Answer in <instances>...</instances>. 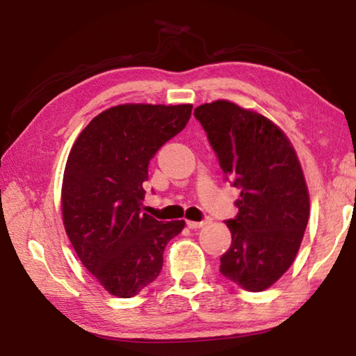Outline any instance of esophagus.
Instances as JSON below:
<instances>
[{
  "label": "esophagus",
  "instance_id": "34e87169",
  "mask_svg": "<svg viewBox=\"0 0 356 356\" xmlns=\"http://www.w3.org/2000/svg\"><path fill=\"white\" fill-rule=\"evenodd\" d=\"M204 225H207V220L206 221H186V226H188L190 229H200Z\"/></svg>",
  "mask_w": 356,
  "mask_h": 356
}]
</instances>
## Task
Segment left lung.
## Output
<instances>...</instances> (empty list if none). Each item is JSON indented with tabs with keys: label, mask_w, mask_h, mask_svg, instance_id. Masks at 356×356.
I'll use <instances>...</instances> for the list:
<instances>
[{
	"label": "left lung",
	"mask_w": 356,
	"mask_h": 356,
	"mask_svg": "<svg viewBox=\"0 0 356 356\" xmlns=\"http://www.w3.org/2000/svg\"><path fill=\"white\" fill-rule=\"evenodd\" d=\"M225 179L240 188L238 213L226 225L232 243L221 275L250 292L278 281L297 256L309 218V195L289 138L262 114L216 100L197 106Z\"/></svg>",
	"instance_id": "1"
}]
</instances>
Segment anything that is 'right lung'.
Returning <instances> with one entry per match:
<instances>
[{"label":"right lung","mask_w":356,"mask_h":356,"mask_svg":"<svg viewBox=\"0 0 356 356\" xmlns=\"http://www.w3.org/2000/svg\"><path fill=\"white\" fill-rule=\"evenodd\" d=\"M191 105L113 106L72 147L63 180V220L72 246L108 292L131 298L156 280L165 246L185 221L141 213L149 161L185 129Z\"/></svg>","instance_id":"add662e5"}]
</instances>
